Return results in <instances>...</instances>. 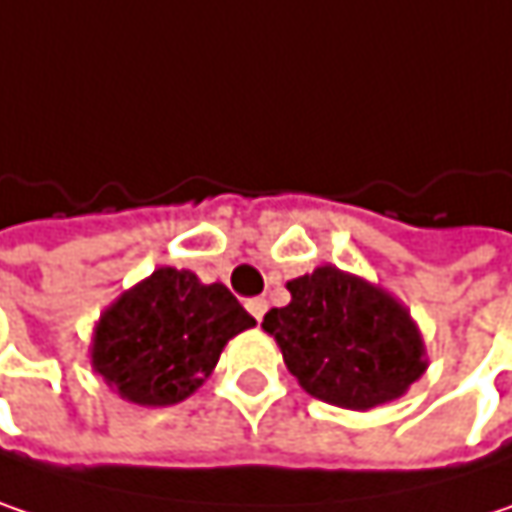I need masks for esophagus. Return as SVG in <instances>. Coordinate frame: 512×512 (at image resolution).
<instances>
[{
  "label": "esophagus",
  "mask_w": 512,
  "mask_h": 512,
  "mask_svg": "<svg viewBox=\"0 0 512 512\" xmlns=\"http://www.w3.org/2000/svg\"><path fill=\"white\" fill-rule=\"evenodd\" d=\"M247 311H250L256 320H262V317H265V311H268V300H262V297H253V300H247Z\"/></svg>",
  "instance_id": "34e87169"
}]
</instances>
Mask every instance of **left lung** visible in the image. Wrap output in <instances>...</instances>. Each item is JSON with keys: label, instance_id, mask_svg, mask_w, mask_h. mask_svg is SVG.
Returning a JSON list of instances; mask_svg holds the SVG:
<instances>
[{"label": "left lung", "instance_id": "left-lung-1", "mask_svg": "<svg viewBox=\"0 0 512 512\" xmlns=\"http://www.w3.org/2000/svg\"><path fill=\"white\" fill-rule=\"evenodd\" d=\"M288 291L291 303L268 311L262 329L314 399L370 411L399 399L425 373L417 323L379 285L323 265L291 279Z\"/></svg>", "mask_w": 512, "mask_h": 512}]
</instances>
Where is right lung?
Segmentation results:
<instances>
[{
	"label": "right lung",
	"mask_w": 512,
	"mask_h": 512,
	"mask_svg": "<svg viewBox=\"0 0 512 512\" xmlns=\"http://www.w3.org/2000/svg\"><path fill=\"white\" fill-rule=\"evenodd\" d=\"M250 326L256 320L221 282L203 285L192 271L157 268L101 314L92 370L133 405H177Z\"/></svg>",
	"instance_id": "1"
}]
</instances>
